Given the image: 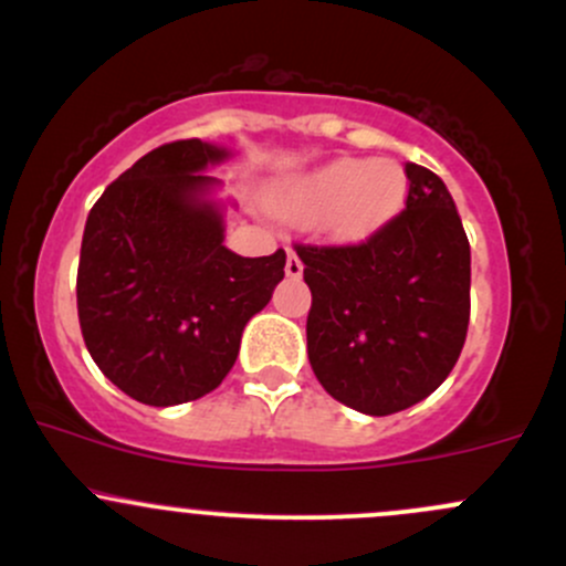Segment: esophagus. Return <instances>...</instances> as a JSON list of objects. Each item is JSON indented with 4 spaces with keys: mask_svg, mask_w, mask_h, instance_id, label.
<instances>
[{
    "mask_svg": "<svg viewBox=\"0 0 566 566\" xmlns=\"http://www.w3.org/2000/svg\"><path fill=\"white\" fill-rule=\"evenodd\" d=\"M284 273H287V276H293V279H297L303 273V263H301V258H297V254L290 250L287 252V263H284Z\"/></svg>",
    "mask_w": 566,
    "mask_h": 566,
    "instance_id": "esophagus-1",
    "label": "esophagus"
}]
</instances>
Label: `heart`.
I'll return each instance as SVG.
<instances>
[{
    "label": "heart",
    "instance_id": "b5f03b06",
    "mask_svg": "<svg viewBox=\"0 0 566 566\" xmlns=\"http://www.w3.org/2000/svg\"><path fill=\"white\" fill-rule=\"evenodd\" d=\"M408 179L389 158H340L273 190V212L312 222L340 241L363 239L402 207Z\"/></svg>",
    "mask_w": 566,
    "mask_h": 566
}]
</instances>
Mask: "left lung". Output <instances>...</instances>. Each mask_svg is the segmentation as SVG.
I'll return each instance as SVG.
<instances>
[{
  "mask_svg": "<svg viewBox=\"0 0 566 566\" xmlns=\"http://www.w3.org/2000/svg\"><path fill=\"white\" fill-rule=\"evenodd\" d=\"M406 209L357 244H295L312 290L308 363L325 392L370 416L432 395L470 322V241L443 179L408 164Z\"/></svg>",
  "mask_w": 566,
  "mask_h": 566,
  "instance_id": "1",
  "label": "left lung"
}]
</instances>
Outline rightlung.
Returning a JSON list of instances; mask_svg holds the SVG:
<instances>
[{
    "instance_id": "add662e5",
    "label": "right lung",
    "mask_w": 566,
    "mask_h": 566,
    "mask_svg": "<svg viewBox=\"0 0 566 566\" xmlns=\"http://www.w3.org/2000/svg\"><path fill=\"white\" fill-rule=\"evenodd\" d=\"M226 150L155 147L93 203L77 265V316L93 363L145 406H179L222 384L244 325L284 279L287 254L241 258L203 192Z\"/></svg>"
}]
</instances>
